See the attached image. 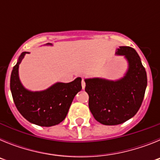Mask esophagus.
Listing matches in <instances>:
<instances>
[{"label":"esophagus","mask_w":160,"mask_h":160,"mask_svg":"<svg viewBox=\"0 0 160 160\" xmlns=\"http://www.w3.org/2000/svg\"><path fill=\"white\" fill-rule=\"evenodd\" d=\"M82 89L84 90L85 87H86V82H85V80L84 78L82 79Z\"/></svg>","instance_id":"34e87169"}]
</instances>
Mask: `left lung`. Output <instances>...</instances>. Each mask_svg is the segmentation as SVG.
Listing matches in <instances>:
<instances>
[{"instance_id": "1", "label": "left lung", "mask_w": 160, "mask_h": 160, "mask_svg": "<svg viewBox=\"0 0 160 160\" xmlns=\"http://www.w3.org/2000/svg\"><path fill=\"white\" fill-rule=\"evenodd\" d=\"M116 54L123 55L128 62V70L122 78L85 80L90 112L98 122L108 126L121 124L135 116L142 105L148 84L146 70L135 49L120 46Z\"/></svg>"}]
</instances>
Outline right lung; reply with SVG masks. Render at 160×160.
<instances>
[{
  "instance_id": "right-lung-1",
  "label": "right lung",
  "mask_w": 160,
  "mask_h": 160,
  "mask_svg": "<svg viewBox=\"0 0 160 160\" xmlns=\"http://www.w3.org/2000/svg\"><path fill=\"white\" fill-rule=\"evenodd\" d=\"M25 53L21 54L11 73L10 90L15 106L32 123L41 127L58 125L65 119L73 98L82 90V78H77L69 83L58 82L43 91H29L22 86L18 76V67Z\"/></svg>"
}]
</instances>
